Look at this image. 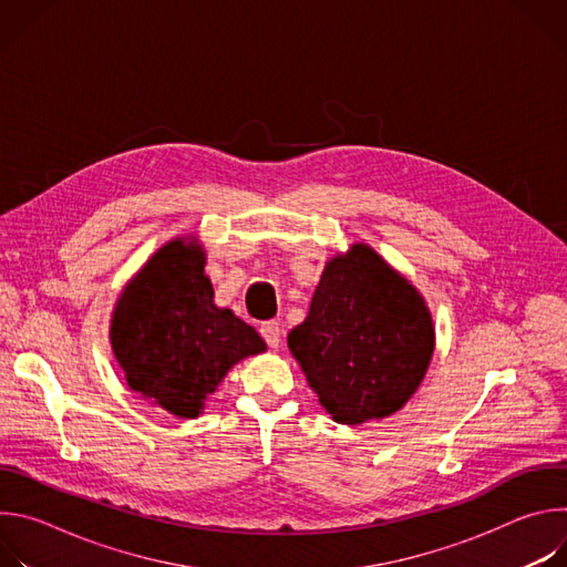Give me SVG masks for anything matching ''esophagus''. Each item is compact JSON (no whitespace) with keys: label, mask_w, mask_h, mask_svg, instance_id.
Returning a JSON list of instances; mask_svg holds the SVG:
<instances>
[{"label":"esophagus","mask_w":567,"mask_h":567,"mask_svg":"<svg viewBox=\"0 0 567 567\" xmlns=\"http://www.w3.org/2000/svg\"><path fill=\"white\" fill-rule=\"evenodd\" d=\"M260 334H262V339L267 341V346L269 348H278L280 346V326L276 320H267V322H262V328H260Z\"/></svg>","instance_id":"obj_1"}]
</instances>
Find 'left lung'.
I'll return each mask as SVG.
<instances>
[{
	"label": "left lung",
	"instance_id": "1",
	"mask_svg": "<svg viewBox=\"0 0 567 567\" xmlns=\"http://www.w3.org/2000/svg\"><path fill=\"white\" fill-rule=\"evenodd\" d=\"M287 343L320 406L357 426L396 413L415 394L435 328L420 291L374 249L352 245L326 265Z\"/></svg>",
	"mask_w": 567,
	"mask_h": 567
}]
</instances>
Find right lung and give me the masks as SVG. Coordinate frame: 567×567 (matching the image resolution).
<instances>
[{"label":"right lung","mask_w":567,"mask_h":567,"mask_svg":"<svg viewBox=\"0 0 567 567\" xmlns=\"http://www.w3.org/2000/svg\"><path fill=\"white\" fill-rule=\"evenodd\" d=\"M197 239H171L125 285L116 300L110 341L127 385L182 420L241 359L267 350L262 337L230 309L213 302Z\"/></svg>","instance_id":"1"}]
</instances>
